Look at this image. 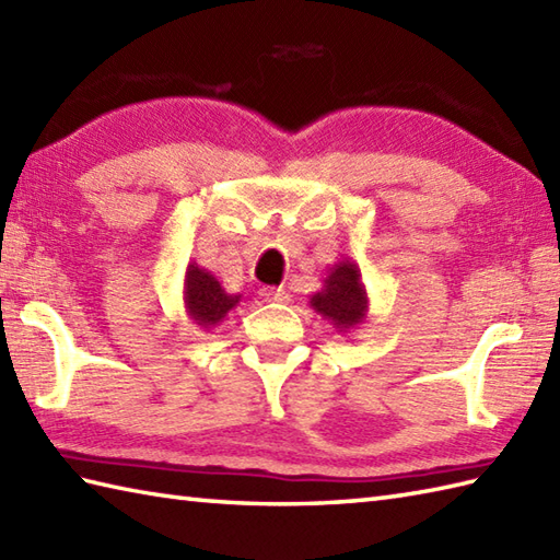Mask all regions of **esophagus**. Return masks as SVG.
<instances>
[{
  "instance_id": "1",
  "label": "esophagus",
  "mask_w": 560,
  "mask_h": 560,
  "mask_svg": "<svg viewBox=\"0 0 560 560\" xmlns=\"http://www.w3.org/2000/svg\"><path fill=\"white\" fill-rule=\"evenodd\" d=\"M259 299L265 303H283L289 301V293L283 289H273V287H261L259 289Z\"/></svg>"
}]
</instances>
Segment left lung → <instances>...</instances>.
<instances>
[{
  "label": "left lung",
  "mask_w": 560,
  "mask_h": 560,
  "mask_svg": "<svg viewBox=\"0 0 560 560\" xmlns=\"http://www.w3.org/2000/svg\"><path fill=\"white\" fill-rule=\"evenodd\" d=\"M311 307L335 325L339 335H347L353 327L365 323L368 293L361 281V269L353 259H341L329 267L323 279V289L311 295Z\"/></svg>",
  "instance_id": "8db88e82"
}]
</instances>
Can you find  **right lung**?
<instances>
[{
  "label": "right lung",
  "mask_w": 560,
  "mask_h": 560,
  "mask_svg": "<svg viewBox=\"0 0 560 560\" xmlns=\"http://www.w3.org/2000/svg\"><path fill=\"white\" fill-rule=\"evenodd\" d=\"M183 303L185 313L201 329H211L221 325L225 315L241 303V293H229L211 271L189 261L185 269L183 283Z\"/></svg>",
  "instance_id": "obj_1"
}]
</instances>
